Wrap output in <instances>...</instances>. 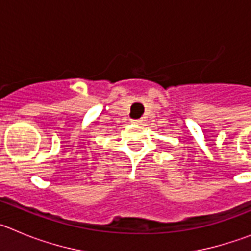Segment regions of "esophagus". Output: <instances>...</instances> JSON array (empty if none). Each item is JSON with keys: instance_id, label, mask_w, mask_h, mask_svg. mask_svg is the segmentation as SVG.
Wrapping results in <instances>:
<instances>
[{"instance_id": "esophagus-1", "label": "esophagus", "mask_w": 251, "mask_h": 251, "mask_svg": "<svg viewBox=\"0 0 251 251\" xmlns=\"http://www.w3.org/2000/svg\"><path fill=\"white\" fill-rule=\"evenodd\" d=\"M139 122H141V121H139V119H132V123H136V124H138Z\"/></svg>"}]
</instances>
